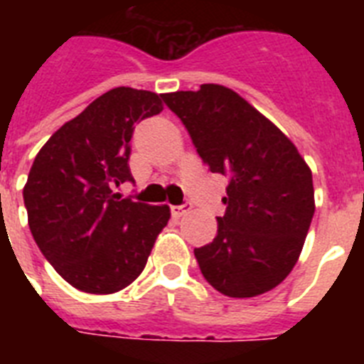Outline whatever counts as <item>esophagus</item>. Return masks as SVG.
<instances>
[{"instance_id":"34e87169","label":"esophagus","mask_w":364,"mask_h":364,"mask_svg":"<svg viewBox=\"0 0 364 364\" xmlns=\"http://www.w3.org/2000/svg\"><path fill=\"white\" fill-rule=\"evenodd\" d=\"M193 205H191V202H184V204H180V205H171V215L173 217H182V215L186 213V211H189L191 210Z\"/></svg>"}]
</instances>
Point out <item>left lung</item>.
<instances>
[{"label":"left lung","mask_w":364,"mask_h":364,"mask_svg":"<svg viewBox=\"0 0 364 364\" xmlns=\"http://www.w3.org/2000/svg\"><path fill=\"white\" fill-rule=\"evenodd\" d=\"M202 162L228 178L213 242L195 247L204 279L228 297L281 284L301 255L314 217L306 162L277 125L224 85L162 95Z\"/></svg>","instance_id":"obj_1"}]
</instances>
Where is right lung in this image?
<instances>
[{
  "label": "right lung",
  "instance_id": "obj_1",
  "mask_svg": "<svg viewBox=\"0 0 364 364\" xmlns=\"http://www.w3.org/2000/svg\"><path fill=\"white\" fill-rule=\"evenodd\" d=\"M164 109L162 96L111 89L47 140L28 173L23 200L40 252L85 294L124 290L146 268L167 205L133 202L114 186L129 169L134 124Z\"/></svg>",
  "mask_w": 364,
  "mask_h": 364
}]
</instances>
